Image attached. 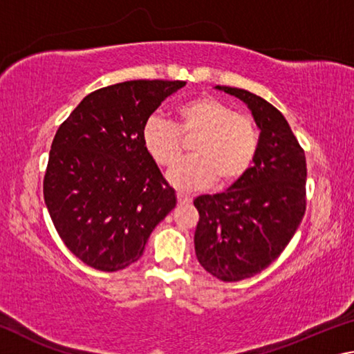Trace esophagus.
Returning <instances> with one entry per match:
<instances>
[{
  "label": "esophagus",
  "instance_id": "34e87169",
  "mask_svg": "<svg viewBox=\"0 0 354 354\" xmlns=\"http://www.w3.org/2000/svg\"><path fill=\"white\" fill-rule=\"evenodd\" d=\"M176 198H178L179 205H189V203L192 201L190 196L189 195H184V194H176Z\"/></svg>",
  "mask_w": 354,
  "mask_h": 354
}]
</instances>
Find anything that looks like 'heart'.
Listing matches in <instances>:
<instances>
[{
    "label": "heart",
    "instance_id": "heart-1",
    "mask_svg": "<svg viewBox=\"0 0 354 354\" xmlns=\"http://www.w3.org/2000/svg\"><path fill=\"white\" fill-rule=\"evenodd\" d=\"M196 137L194 156L169 173V181L183 190H196L217 181L231 185L253 165L259 134L248 117L214 97H200L176 107L175 124L151 117L143 128V143L156 164L170 169L183 152L180 137Z\"/></svg>",
    "mask_w": 354,
    "mask_h": 354
}]
</instances>
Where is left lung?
I'll use <instances>...</instances> for the list:
<instances>
[{
    "mask_svg": "<svg viewBox=\"0 0 354 354\" xmlns=\"http://www.w3.org/2000/svg\"><path fill=\"white\" fill-rule=\"evenodd\" d=\"M250 107L259 134L254 164L215 195H201L195 253L212 277L234 283L267 268L295 234L306 211V158L277 107L243 88L217 86Z\"/></svg>",
    "mask_w": 354,
    "mask_h": 354,
    "instance_id": "obj_1",
    "label": "left lung"
}]
</instances>
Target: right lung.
Masks as SVG:
<instances>
[{
  "mask_svg": "<svg viewBox=\"0 0 354 354\" xmlns=\"http://www.w3.org/2000/svg\"><path fill=\"white\" fill-rule=\"evenodd\" d=\"M184 81H127L88 93L59 127L44 198L59 237L88 267L117 272L143 254L176 206L143 143V128Z\"/></svg>",
  "mask_w": 354,
  "mask_h": 354,
  "instance_id": "right-lung-1",
  "label": "right lung"
}]
</instances>
